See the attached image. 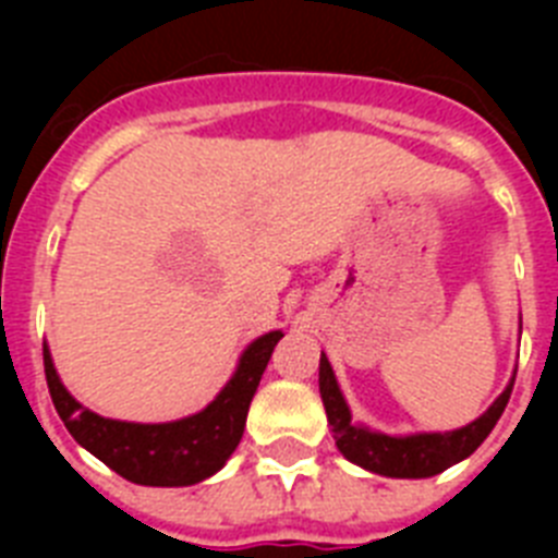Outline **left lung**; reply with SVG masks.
<instances>
[{
  "mask_svg": "<svg viewBox=\"0 0 558 558\" xmlns=\"http://www.w3.org/2000/svg\"><path fill=\"white\" fill-rule=\"evenodd\" d=\"M318 388H322L335 445L343 452V458L374 472V475L433 477L438 472L450 470L452 463L470 458L483 445V438L489 436L497 418L509 405L514 379L492 402L489 411L475 418L472 425L447 433H413V436H386V433H374L363 425H354L352 411L340 393L327 354H322V366H318Z\"/></svg>",
  "mask_w": 558,
  "mask_h": 558,
  "instance_id": "obj_1",
  "label": "left lung"
}]
</instances>
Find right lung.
<instances>
[{
    "label": "right lung",
    "mask_w": 558,
    "mask_h": 558,
    "mask_svg": "<svg viewBox=\"0 0 558 558\" xmlns=\"http://www.w3.org/2000/svg\"><path fill=\"white\" fill-rule=\"evenodd\" d=\"M282 335V329H276L256 338L243 352L223 391L204 411L165 425L117 422L83 408L63 388L47 347L44 374L52 405L72 438L117 475L140 486H192L223 470V463L240 445L251 399Z\"/></svg>",
    "instance_id": "1"
}]
</instances>
